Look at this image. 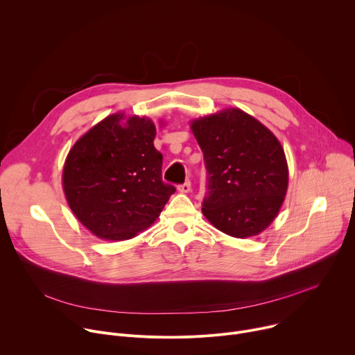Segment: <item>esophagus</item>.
I'll use <instances>...</instances> for the list:
<instances>
[{
  "label": "esophagus",
  "instance_id": "34e87169",
  "mask_svg": "<svg viewBox=\"0 0 355 355\" xmlns=\"http://www.w3.org/2000/svg\"><path fill=\"white\" fill-rule=\"evenodd\" d=\"M178 191L182 192V193H188L191 191V182L189 181H185L184 184L178 185Z\"/></svg>",
  "mask_w": 355,
  "mask_h": 355
}]
</instances>
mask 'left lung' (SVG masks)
Wrapping results in <instances>:
<instances>
[{"instance_id":"left-lung-1","label":"left lung","mask_w":355,"mask_h":355,"mask_svg":"<svg viewBox=\"0 0 355 355\" xmlns=\"http://www.w3.org/2000/svg\"><path fill=\"white\" fill-rule=\"evenodd\" d=\"M191 129L208 174L205 218L232 237L261 233L278 215L288 188L279 140L237 108L195 119Z\"/></svg>"}]
</instances>
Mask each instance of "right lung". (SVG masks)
<instances>
[{
  "label": "right lung",
  "instance_id": "right-lung-1",
  "mask_svg": "<svg viewBox=\"0 0 355 355\" xmlns=\"http://www.w3.org/2000/svg\"><path fill=\"white\" fill-rule=\"evenodd\" d=\"M107 116L69 151L63 189L76 218L96 237L128 240L153 225L175 188L162 178L163 156L147 118Z\"/></svg>",
  "mask_w": 355,
  "mask_h": 355
}]
</instances>
